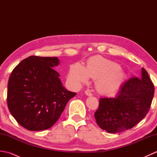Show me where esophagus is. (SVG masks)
I'll return each instance as SVG.
<instances>
[{
  "mask_svg": "<svg viewBox=\"0 0 157 157\" xmlns=\"http://www.w3.org/2000/svg\"><path fill=\"white\" fill-rule=\"evenodd\" d=\"M85 94L87 95V96H91L92 94V93H91V92L89 90H86L85 91Z\"/></svg>",
  "mask_w": 157,
  "mask_h": 157,
  "instance_id": "esophagus-1",
  "label": "esophagus"
}]
</instances>
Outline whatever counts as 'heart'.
Wrapping results in <instances>:
<instances>
[{"mask_svg":"<svg viewBox=\"0 0 157 157\" xmlns=\"http://www.w3.org/2000/svg\"><path fill=\"white\" fill-rule=\"evenodd\" d=\"M89 78L95 79L96 88L100 93L113 95L121 87L125 73L117 63L101 56L90 59L85 67L79 63L70 67L68 78L72 84L79 86Z\"/></svg>","mask_w":157,"mask_h":157,"instance_id":"heart-1","label":"heart"}]
</instances>
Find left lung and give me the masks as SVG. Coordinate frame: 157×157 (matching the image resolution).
Segmentation results:
<instances>
[{
  "label": "left lung",
  "instance_id": "left-lung-1",
  "mask_svg": "<svg viewBox=\"0 0 157 157\" xmlns=\"http://www.w3.org/2000/svg\"><path fill=\"white\" fill-rule=\"evenodd\" d=\"M154 92L147 71L142 68L140 78L125 81L114 97L100 98L98 109L94 113L96 123L111 134L132 128L148 113Z\"/></svg>",
  "mask_w": 157,
  "mask_h": 157
}]
</instances>
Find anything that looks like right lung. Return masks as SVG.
Listing matches in <instances>:
<instances>
[{"mask_svg":"<svg viewBox=\"0 0 157 157\" xmlns=\"http://www.w3.org/2000/svg\"><path fill=\"white\" fill-rule=\"evenodd\" d=\"M57 57L30 56L19 63L9 77L7 105L19 124L29 131L55 124L67 103L76 95L63 86Z\"/></svg>","mask_w":157,"mask_h":157,"instance_id":"right-lung-1","label":"right lung"}]
</instances>
